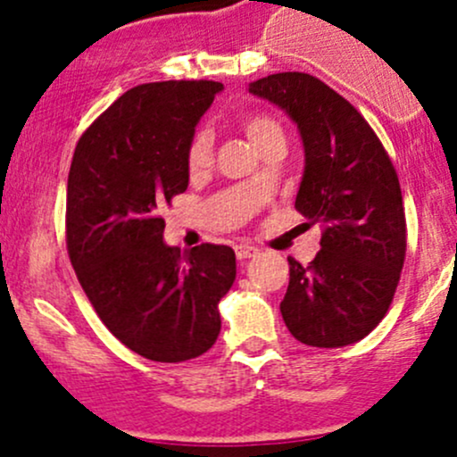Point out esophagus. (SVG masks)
Here are the masks:
<instances>
[{"mask_svg": "<svg viewBox=\"0 0 457 457\" xmlns=\"http://www.w3.org/2000/svg\"><path fill=\"white\" fill-rule=\"evenodd\" d=\"M256 247H252V245H237V256H238V261H245V258H252L256 254Z\"/></svg>", "mask_w": 457, "mask_h": 457, "instance_id": "esophagus-1", "label": "esophagus"}]
</instances>
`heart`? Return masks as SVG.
<instances>
[{
	"label": "heart",
	"mask_w": 457,
	"mask_h": 457,
	"mask_svg": "<svg viewBox=\"0 0 457 457\" xmlns=\"http://www.w3.org/2000/svg\"><path fill=\"white\" fill-rule=\"evenodd\" d=\"M238 123H241L247 139L254 143L258 150H261L267 141L276 139V137H283L280 123L265 112H245L241 114ZM212 147H214V139H212V132L207 130V128H199V130L190 137L186 150V161L187 168H190L192 172H201V170H205L207 165H210Z\"/></svg>",
	"instance_id": "b5f03b06"
}]
</instances>
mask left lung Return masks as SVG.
I'll return each instance as SVG.
<instances>
[{
	"instance_id": "8db88e82",
	"label": "left lung",
	"mask_w": 457,
	"mask_h": 457,
	"mask_svg": "<svg viewBox=\"0 0 457 457\" xmlns=\"http://www.w3.org/2000/svg\"><path fill=\"white\" fill-rule=\"evenodd\" d=\"M252 95L289 114L305 147L296 210L322 223L320 252L289 261L280 314L312 347H345L376 329L394 301L407 252L398 174L376 132L345 96L307 72H278Z\"/></svg>"
}]
</instances>
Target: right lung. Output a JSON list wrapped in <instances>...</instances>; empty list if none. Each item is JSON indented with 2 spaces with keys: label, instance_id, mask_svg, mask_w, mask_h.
Returning <instances> with one entry per match:
<instances>
[{
  "label": "right lung",
  "instance_id": "add662e5",
  "mask_svg": "<svg viewBox=\"0 0 457 457\" xmlns=\"http://www.w3.org/2000/svg\"><path fill=\"white\" fill-rule=\"evenodd\" d=\"M219 81H156L119 96L81 135L68 174L66 245L96 316L147 361L205 353L237 278L228 245L163 243L161 207L187 190V141Z\"/></svg>",
  "mask_w": 457,
  "mask_h": 457
}]
</instances>
